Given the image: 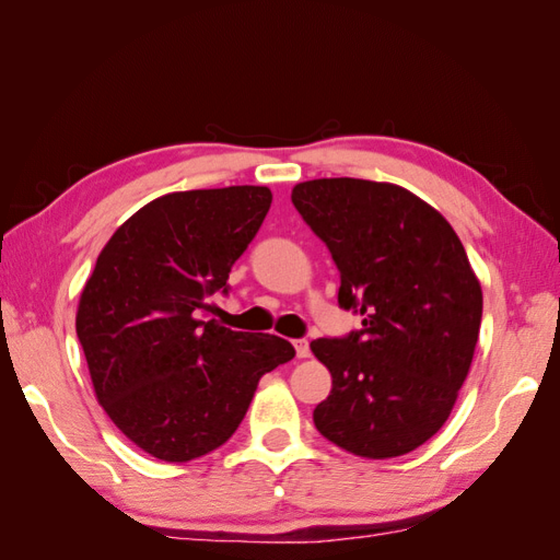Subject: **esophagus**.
<instances>
[{"label": "esophagus", "instance_id": "obj_1", "mask_svg": "<svg viewBox=\"0 0 560 560\" xmlns=\"http://www.w3.org/2000/svg\"><path fill=\"white\" fill-rule=\"evenodd\" d=\"M293 349L299 359H307V355H311V343H307V339H293Z\"/></svg>", "mask_w": 560, "mask_h": 560}]
</instances>
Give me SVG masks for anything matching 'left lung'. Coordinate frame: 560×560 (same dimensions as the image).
<instances>
[{
    "instance_id": "obj_1",
    "label": "left lung",
    "mask_w": 560,
    "mask_h": 560,
    "mask_svg": "<svg viewBox=\"0 0 560 560\" xmlns=\"http://www.w3.org/2000/svg\"><path fill=\"white\" fill-rule=\"evenodd\" d=\"M293 207L339 269V307L363 317L313 353L331 392L319 433L359 457H399L433 438L455 407L481 327V287L452 225L409 189L323 177Z\"/></svg>"
}]
</instances>
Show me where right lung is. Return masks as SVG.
I'll list each match as a JSON object with an SVG mask.
<instances>
[{"label": "right lung", "instance_id": "1", "mask_svg": "<svg viewBox=\"0 0 560 560\" xmlns=\"http://www.w3.org/2000/svg\"><path fill=\"white\" fill-rule=\"evenodd\" d=\"M267 187L189 189L149 201L98 255L81 291L77 337L113 423L149 455L189 462L245 419L259 377L295 349L207 319L213 293L253 243Z\"/></svg>", "mask_w": 560, "mask_h": 560}]
</instances>
